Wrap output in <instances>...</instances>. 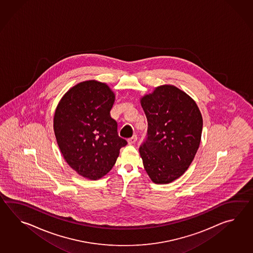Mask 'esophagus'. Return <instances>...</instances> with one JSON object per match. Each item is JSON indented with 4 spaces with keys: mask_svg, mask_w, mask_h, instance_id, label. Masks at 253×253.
<instances>
[{
    "mask_svg": "<svg viewBox=\"0 0 253 253\" xmlns=\"http://www.w3.org/2000/svg\"><path fill=\"white\" fill-rule=\"evenodd\" d=\"M136 140H137V136L134 134L132 137L127 139V143H128V145H134V143L136 142Z\"/></svg>",
    "mask_w": 253,
    "mask_h": 253,
    "instance_id": "1",
    "label": "esophagus"
}]
</instances>
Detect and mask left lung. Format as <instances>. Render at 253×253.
<instances>
[{
  "instance_id": "8db88e82",
  "label": "left lung",
  "mask_w": 253,
  "mask_h": 253,
  "mask_svg": "<svg viewBox=\"0 0 253 253\" xmlns=\"http://www.w3.org/2000/svg\"><path fill=\"white\" fill-rule=\"evenodd\" d=\"M148 129L139 153L153 183H172L188 169L199 148L203 117L196 102L165 84L140 97Z\"/></svg>"
}]
</instances>
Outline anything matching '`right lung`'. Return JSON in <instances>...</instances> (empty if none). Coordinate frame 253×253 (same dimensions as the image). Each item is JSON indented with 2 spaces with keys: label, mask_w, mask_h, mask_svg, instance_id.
Here are the masks:
<instances>
[{
  "label": "right lung",
  "mask_w": 253,
  "mask_h": 253,
  "mask_svg": "<svg viewBox=\"0 0 253 253\" xmlns=\"http://www.w3.org/2000/svg\"><path fill=\"white\" fill-rule=\"evenodd\" d=\"M115 93L108 84L88 80L71 86L55 110L54 134L65 161L82 177L108 173L126 141L119 137L110 110Z\"/></svg>",
  "instance_id": "obj_1"
}]
</instances>
